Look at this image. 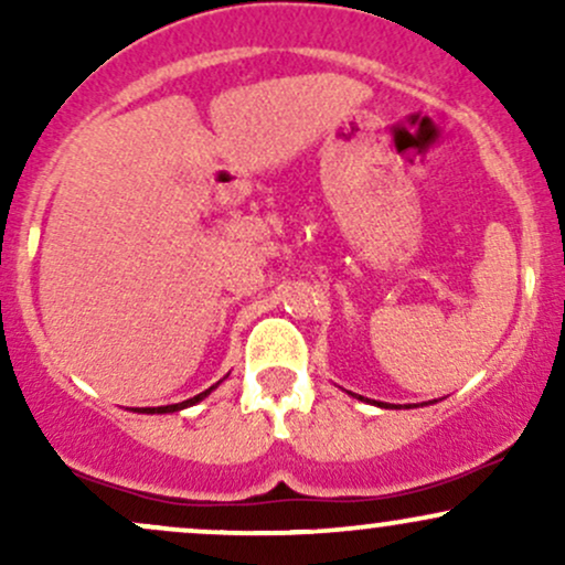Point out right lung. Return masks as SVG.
Here are the masks:
<instances>
[{"mask_svg": "<svg viewBox=\"0 0 565 565\" xmlns=\"http://www.w3.org/2000/svg\"><path fill=\"white\" fill-rule=\"evenodd\" d=\"M212 391H215V385H212L210 391H204V393L193 395V398L183 401V404H172V406H151V408H142V412H146V414H164V412H178V408H185V406H193V404H199V401H201V398H206V395H210Z\"/></svg>", "mask_w": 565, "mask_h": 565, "instance_id": "right-lung-1", "label": "right lung"}]
</instances>
